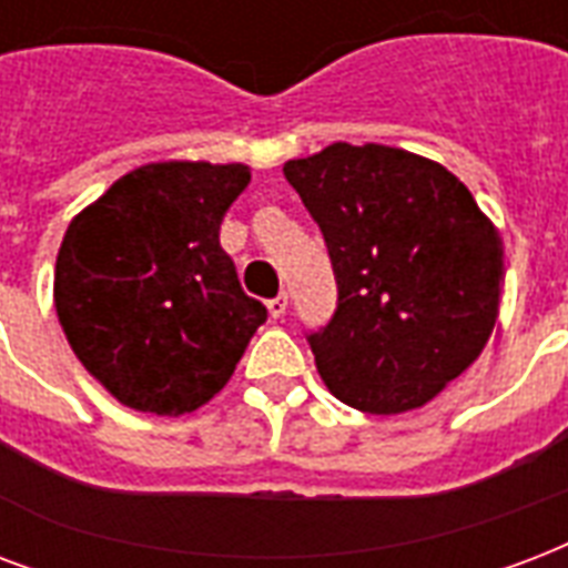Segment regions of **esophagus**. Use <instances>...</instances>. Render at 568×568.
<instances>
[{
    "mask_svg": "<svg viewBox=\"0 0 568 568\" xmlns=\"http://www.w3.org/2000/svg\"><path fill=\"white\" fill-rule=\"evenodd\" d=\"M285 310H288V294L285 292H280L276 297L267 301V313H271V318H283Z\"/></svg>",
    "mask_w": 568,
    "mask_h": 568,
    "instance_id": "1",
    "label": "esophagus"
}]
</instances>
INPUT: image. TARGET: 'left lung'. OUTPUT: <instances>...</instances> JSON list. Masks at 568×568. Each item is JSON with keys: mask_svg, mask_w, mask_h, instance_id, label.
Wrapping results in <instances>:
<instances>
[{"mask_svg": "<svg viewBox=\"0 0 568 568\" xmlns=\"http://www.w3.org/2000/svg\"><path fill=\"white\" fill-rule=\"evenodd\" d=\"M283 172L322 229L339 288L331 322L306 336L318 375L363 414L423 408L495 331V223L449 169L389 145L333 142Z\"/></svg>", "mask_w": 568, "mask_h": 568, "instance_id": "left-lung-1", "label": "left lung"}]
</instances>
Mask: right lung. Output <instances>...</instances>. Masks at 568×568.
I'll return each mask as SVG.
<instances>
[{
	"label": "right lung",
	"instance_id": "obj_1",
	"mask_svg": "<svg viewBox=\"0 0 568 568\" xmlns=\"http://www.w3.org/2000/svg\"><path fill=\"white\" fill-rule=\"evenodd\" d=\"M246 184L244 163H149L71 220L55 313L73 354L121 405L160 417L202 408L265 324L220 246Z\"/></svg>",
	"mask_w": 568,
	"mask_h": 568
}]
</instances>
